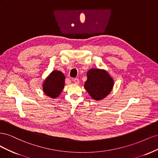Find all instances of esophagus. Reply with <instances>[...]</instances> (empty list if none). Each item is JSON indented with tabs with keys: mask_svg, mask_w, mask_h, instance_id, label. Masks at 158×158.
I'll list each match as a JSON object with an SVG mask.
<instances>
[{
	"mask_svg": "<svg viewBox=\"0 0 158 158\" xmlns=\"http://www.w3.org/2000/svg\"><path fill=\"white\" fill-rule=\"evenodd\" d=\"M73 82H74L75 84H79L80 81H79V79H78V78H74V79H73Z\"/></svg>",
	"mask_w": 158,
	"mask_h": 158,
	"instance_id": "1",
	"label": "esophagus"
}]
</instances>
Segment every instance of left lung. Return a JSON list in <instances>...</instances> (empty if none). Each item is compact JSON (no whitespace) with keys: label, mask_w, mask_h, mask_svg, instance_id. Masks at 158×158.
Returning a JSON list of instances; mask_svg holds the SVG:
<instances>
[{"label":"left lung","mask_w":158,"mask_h":158,"mask_svg":"<svg viewBox=\"0 0 158 158\" xmlns=\"http://www.w3.org/2000/svg\"><path fill=\"white\" fill-rule=\"evenodd\" d=\"M87 77L84 88L94 99H102L111 92L114 82L106 70L90 69L87 73Z\"/></svg>","instance_id":"left-lung-1"}]
</instances>
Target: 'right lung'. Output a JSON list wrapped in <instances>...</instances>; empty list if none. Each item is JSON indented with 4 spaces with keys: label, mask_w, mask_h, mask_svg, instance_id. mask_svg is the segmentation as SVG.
Returning a JSON list of instances; mask_svg holds the SVG:
<instances>
[{
    "label": "right lung",
    "mask_w": 158,
    "mask_h": 158,
    "mask_svg": "<svg viewBox=\"0 0 158 158\" xmlns=\"http://www.w3.org/2000/svg\"><path fill=\"white\" fill-rule=\"evenodd\" d=\"M64 79L65 76L60 71H52L43 85L44 92L52 98L58 97L64 88Z\"/></svg>",
    "instance_id": "1"
}]
</instances>
